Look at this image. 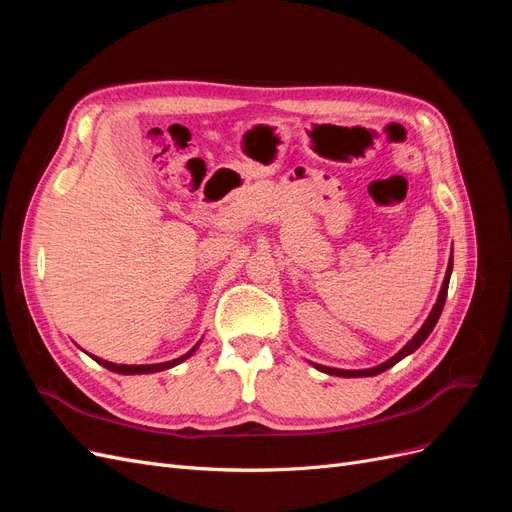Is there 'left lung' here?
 I'll use <instances>...</instances> for the list:
<instances>
[{"mask_svg":"<svg viewBox=\"0 0 512 512\" xmlns=\"http://www.w3.org/2000/svg\"><path fill=\"white\" fill-rule=\"evenodd\" d=\"M451 271H453V258H451V262H448V269H446L444 282H442V288H440V294H438V301H436V305H433L429 318L425 320L423 327L418 329V333L410 339V342H408L404 348H401V350L393 356V359H389V361L382 363V365H378V367H371V369H335V367L318 365V363H314V367H316V369H320V371H324V374H329V376H339V378H363V376H376V374H382V371H386L389 367H393L395 363H399L401 359H404V356L412 354V352H414L418 346H421V344L425 342V339L429 337V333L433 331V327H436V322H438V318H440V314H442L444 301H446L448 282H451Z\"/></svg>","mask_w":512,"mask_h":512,"instance_id":"left-lung-1","label":"left lung"}]
</instances>
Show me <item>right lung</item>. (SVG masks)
<instances>
[{"label": "right lung", "mask_w": 512, "mask_h": 512, "mask_svg": "<svg viewBox=\"0 0 512 512\" xmlns=\"http://www.w3.org/2000/svg\"><path fill=\"white\" fill-rule=\"evenodd\" d=\"M196 348H198V344L190 352H185L183 356H179V359H173L168 363H156V365H117V363H111V361H102V359H98V356H91V359H94L100 365H104L106 369L115 371V374H153V371H162V369H168V367H173V365L185 361Z\"/></svg>", "instance_id": "1"}]
</instances>
